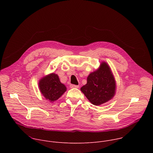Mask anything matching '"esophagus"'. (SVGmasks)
I'll return each instance as SVG.
<instances>
[{
  "label": "esophagus",
  "mask_w": 153,
  "mask_h": 153,
  "mask_svg": "<svg viewBox=\"0 0 153 153\" xmlns=\"http://www.w3.org/2000/svg\"><path fill=\"white\" fill-rule=\"evenodd\" d=\"M79 85H70V88H79Z\"/></svg>",
  "instance_id": "1"
}]
</instances>
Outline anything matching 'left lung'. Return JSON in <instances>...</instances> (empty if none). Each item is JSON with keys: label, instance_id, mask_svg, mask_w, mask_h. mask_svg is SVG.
Returning a JSON list of instances; mask_svg holds the SVG:
<instances>
[{"label": "left lung", "instance_id": "obj_1", "mask_svg": "<svg viewBox=\"0 0 153 153\" xmlns=\"http://www.w3.org/2000/svg\"><path fill=\"white\" fill-rule=\"evenodd\" d=\"M88 100L98 106L112 99L116 91V82L110 67L102 62L99 67L87 77V83L80 88Z\"/></svg>", "mask_w": 153, "mask_h": 153}]
</instances>
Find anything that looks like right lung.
I'll return each mask as SVG.
<instances>
[{
  "label": "right lung",
  "instance_id": "add662e5",
  "mask_svg": "<svg viewBox=\"0 0 153 153\" xmlns=\"http://www.w3.org/2000/svg\"><path fill=\"white\" fill-rule=\"evenodd\" d=\"M39 88L43 96L50 102L57 100L67 91L66 86L54 73L42 77L39 81Z\"/></svg>",
  "mask_w": 153,
  "mask_h": 153
}]
</instances>
